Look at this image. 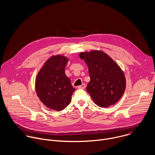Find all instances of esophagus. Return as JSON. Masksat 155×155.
Segmentation results:
<instances>
[{"label":"esophagus","instance_id":"obj_1","mask_svg":"<svg viewBox=\"0 0 155 155\" xmlns=\"http://www.w3.org/2000/svg\"><path fill=\"white\" fill-rule=\"evenodd\" d=\"M78 87L79 89H84V88L86 87V84H85L84 83H83L81 85L79 86Z\"/></svg>","mask_w":155,"mask_h":155}]
</instances>
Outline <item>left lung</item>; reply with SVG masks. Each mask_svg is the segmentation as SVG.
<instances>
[{
    "instance_id": "8db88e82",
    "label": "left lung",
    "mask_w": 155,
    "mask_h": 155,
    "mask_svg": "<svg viewBox=\"0 0 155 155\" xmlns=\"http://www.w3.org/2000/svg\"><path fill=\"white\" fill-rule=\"evenodd\" d=\"M79 56L88 67L91 80L86 90L95 104L102 108L115 104L125 90L124 72L103 51L92 50L90 52H81Z\"/></svg>"
}]
</instances>
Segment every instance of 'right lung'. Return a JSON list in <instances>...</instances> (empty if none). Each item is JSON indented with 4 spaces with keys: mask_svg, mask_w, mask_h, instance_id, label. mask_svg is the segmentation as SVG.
<instances>
[{
    "mask_svg": "<svg viewBox=\"0 0 155 155\" xmlns=\"http://www.w3.org/2000/svg\"><path fill=\"white\" fill-rule=\"evenodd\" d=\"M68 62V58L65 57H51L45 63L36 77V94L43 104L51 110H64L69 104L75 90L65 74Z\"/></svg>",
    "mask_w": 155,
    "mask_h": 155,
    "instance_id": "right-lung-1",
    "label": "right lung"
}]
</instances>
